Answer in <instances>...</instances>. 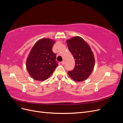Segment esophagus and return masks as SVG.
Instances as JSON below:
<instances>
[{"label": "esophagus", "instance_id": "34e87169", "mask_svg": "<svg viewBox=\"0 0 123 123\" xmlns=\"http://www.w3.org/2000/svg\"><path fill=\"white\" fill-rule=\"evenodd\" d=\"M65 62L64 61H62V62H61V64H62V65H65Z\"/></svg>", "mask_w": 123, "mask_h": 123}]
</instances>
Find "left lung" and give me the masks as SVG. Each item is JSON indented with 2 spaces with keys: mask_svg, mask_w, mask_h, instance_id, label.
<instances>
[{
  "mask_svg": "<svg viewBox=\"0 0 123 123\" xmlns=\"http://www.w3.org/2000/svg\"><path fill=\"white\" fill-rule=\"evenodd\" d=\"M66 42L75 62L74 69L68 71L69 76L77 82L87 80L95 65L94 56L90 46L78 36L67 39Z\"/></svg>",
  "mask_w": 123,
  "mask_h": 123,
  "instance_id": "1",
  "label": "left lung"
}]
</instances>
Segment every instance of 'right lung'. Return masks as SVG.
Listing matches in <instances>:
<instances>
[{"instance_id": "add662e5", "label": "right lung", "mask_w": 123, "mask_h": 123, "mask_svg": "<svg viewBox=\"0 0 123 123\" xmlns=\"http://www.w3.org/2000/svg\"><path fill=\"white\" fill-rule=\"evenodd\" d=\"M55 41L43 38L33 46L26 61V68L35 80L43 81L49 78L58 66L56 54L52 51Z\"/></svg>"}]
</instances>
